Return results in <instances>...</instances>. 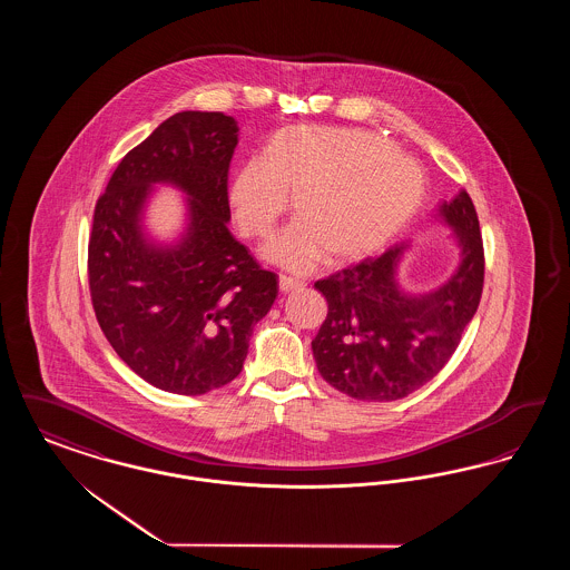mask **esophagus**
<instances>
[{"label": "esophagus", "mask_w": 570, "mask_h": 570, "mask_svg": "<svg viewBox=\"0 0 570 570\" xmlns=\"http://www.w3.org/2000/svg\"><path fill=\"white\" fill-rule=\"evenodd\" d=\"M298 288H303L301 279L291 277V275H279V291L282 293H293V291H298Z\"/></svg>", "instance_id": "esophagus-1"}]
</instances>
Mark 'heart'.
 <instances>
[{
	"mask_svg": "<svg viewBox=\"0 0 570 570\" xmlns=\"http://www.w3.org/2000/svg\"><path fill=\"white\" fill-rule=\"evenodd\" d=\"M297 224L265 254L288 269H307L323 249L331 261H353L391 244L423 205L421 166L363 130L291 126L267 140L261 160L242 164L228 198L239 230L263 239L286 214Z\"/></svg>",
	"mask_w": 570,
	"mask_h": 570,
	"instance_id": "b5f03b06",
	"label": "heart"
}]
</instances>
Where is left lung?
Listing matches in <instances>:
<instances>
[{
  "instance_id": "1",
  "label": "left lung",
  "mask_w": 570,
  "mask_h": 570,
  "mask_svg": "<svg viewBox=\"0 0 570 570\" xmlns=\"http://www.w3.org/2000/svg\"><path fill=\"white\" fill-rule=\"evenodd\" d=\"M438 216L453 228L461 254L455 273L435 291L412 295L400 286L407 244L314 284L328 305L312 340L316 367L354 400L395 402L421 389L449 363L476 314L485 254L472 198L461 190Z\"/></svg>"
}]
</instances>
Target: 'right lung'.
<instances>
[{
	"instance_id": "obj_1",
	"label": "right lung",
	"mask_w": 570,
	"mask_h": 570,
	"mask_svg": "<svg viewBox=\"0 0 570 570\" xmlns=\"http://www.w3.org/2000/svg\"><path fill=\"white\" fill-rule=\"evenodd\" d=\"M237 142L233 117L177 112L124 156L96 203L87 258L96 318L121 361L168 393L203 395L237 379L277 297V275L228 230ZM156 183L189 196L175 245L151 243L141 226Z\"/></svg>"
}]
</instances>
